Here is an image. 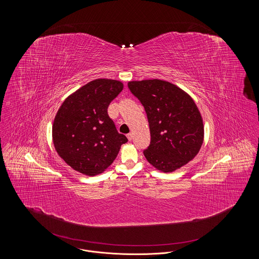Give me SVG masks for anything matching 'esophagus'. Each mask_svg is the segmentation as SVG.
I'll use <instances>...</instances> for the list:
<instances>
[{
  "mask_svg": "<svg viewBox=\"0 0 259 259\" xmlns=\"http://www.w3.org/2000/svg\"><path fill=\"white\" fill-rule=\"evenodd\" d=\"M127 138H128V140H129V141H132V139H133V135H132L131 133H129V134H127Z\"/></svg>",
  "mask_w": 259,
  "mask_h": 259,
  "instance_id": "esophagus-1",
  "label": "esophagus"
}]
</instances>
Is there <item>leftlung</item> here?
Listing matches in <instances>:
<instances>
[{
    "label": "left lung",
    "mask_w": 259,
    "mask_h": 259,
    "mask_svg": "<svg viewBox=\"0 0 259 259\" xmlns=\"http://www.w3.org/2000/svg\"><path fill=\"white\" fill-rule=\"evenodd\" d=\"M128 87L148 115L151 140L144 154L148 163L172 172L192 160L204 142V123L191 96L157 78L129 81Z\"/></svg>",
    "instance_id": "obj_1"
}]
</instances>
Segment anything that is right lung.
Instances as JSON below:
<instances>
[{
    "label": "right lung",
    "mask_w": 259,
    "mask_h": 259,
    "mask_svg": "<svg viewBox=\"0 0 259 259\" xmlns=\"http://www.w3.org/2000/svg\"><path fill=\"white\" fill-rule=\"evenodd\" d=\"M122 89L119 80L97 78L62 103L52 125V141L58 155L74 171L87 176L106 171L127 143L108 114L110 103Z\"/></svg>",
    "instance_id": "add662e5"
}]
</instances>
